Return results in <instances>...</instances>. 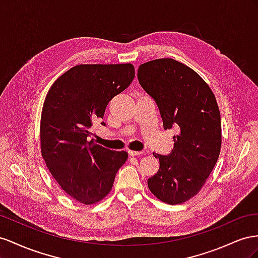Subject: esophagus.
<instances>
[{"mask_svg":"<svg viewBox=\"0 0 258 258\" xmlns=\"http://www.w3.org/2000/svg\"><path fill=\"white\" fill-rule=\"evenodd\" d=\"M145 152L144 151H135V150H130L128 154L131 157H136V156H143Z\"/></svg>","mask_w":258,"mask_h":258,"instance_id":"1","label":"esophagus"}]
</instances>
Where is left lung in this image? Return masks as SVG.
Returning <instances> with one entry per match:
<instances>
[{
    "label": "left lung",
    "instance_id": "left-lung-1",
    "mask_svg": "<svg viewBox=\"0 0 258 258\" xmlns=\"http://www.w3.org/2000/svg\"><path fill=\"white\" fill-rule=\"evenodd\" d=\"M137 77L157 102L164 128H178L171 154L153 152L160 167L148 188L162 202L183 203L202 189L219 157L222 124L215 95L195 70L172 58L141 64Z\"/></svg>",
    "mask_w": 258,
    "mask_h": 258
}]
</instances>
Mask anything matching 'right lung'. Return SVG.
I'll return each mask as SVG.
<instances>
[{
    "instance_id": "right-lung-1",
    "label": "right lung",
    "mask_w": 258,
    "mask_h": 258,
    "mask_svg": "<svg viewBox=\"0 0 258 258\" xmlns=\"http://www.w3.org/2000/svg\"><path fill=\"white\" fill-rule=\"evenodd\" d=\"M134 77L132 63L78 64L47 92L40 124L42 157L58 185L80 203L101 201L127 160L126 151L107 149L87 137L93 121L102 119L108 102Z\"/></svg>"
}]
</instances>
